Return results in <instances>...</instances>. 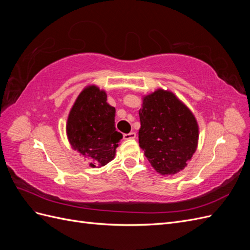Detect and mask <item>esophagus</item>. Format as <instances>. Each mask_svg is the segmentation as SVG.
<instances>
[{"mask_svg": "<svg viewBox=\"0 0 250 250\" xmlns=\"http://www.w3.org/2000/svg\"><path fill=\"white\" fill-rule=\"evenodd\" d=\"M135 138H137V133L135 132H130V133H127V134L123 135L124 140H133Z\"/></svg>", "mask_w": 250, "mask_h": 250, "instance_id": "obj_1", "label": "esophagus"}]
</instances>
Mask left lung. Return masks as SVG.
Listing matches in <instances>:
<instances>
[{"instance_id":"obj_1","label":"left lung","mask_w":250,"mask_h":250,"mask_svg":"<svg viewBox=\"0 0 250 250\" xmlns=\"http://www.w3.org/2000/svg\"><path fill=\"white\" fill-rule=\"evenodd\" d=\"M139 111L140 147L161 175L183 171L198 146L199 126L194 113L171 90L144 95Z\"/></svg>"}]
</instances>
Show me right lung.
<instances>
[{"instance_id":"obj_1","label":"right lung","mask_w":250,"mask_h":250,"mask_svg":"<svg viewBox=\"0 0 250 250\" xmlns=\"http://www.w3.org/2000/svg\"><path fill=\"white\" fill-rule=\"evenodd\" d=\"M115 116L106 92L95 84L83 88L73 104L65 125L67 141L89 167L101 168L116 156L123 135L116 130Z\"/></svg>"}]
</instances>
